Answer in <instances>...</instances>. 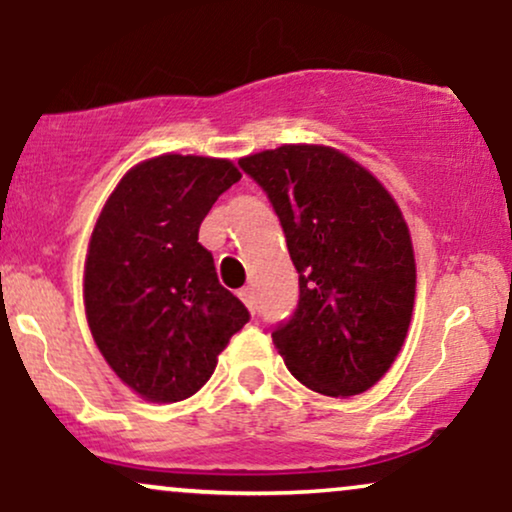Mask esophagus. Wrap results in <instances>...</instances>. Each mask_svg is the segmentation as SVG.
Listing matches in <instances>:
<instances>
[{"instance_id":"34e87169","label":"esophagus","mask_w":512,"mask_h":512,"mask_svg":"<svg viewBox=\"0 0 512 512\" xmlns=\"http://www.w3.org/2000/svg\"><path fill=\"white\" fill-rule=\"evenodd\" d=\"M238 296H240V301H243L245 305H248L250 313H255V310H257L255 291H252V289H240V291H238Z\"/></svg>"}]
</instances>
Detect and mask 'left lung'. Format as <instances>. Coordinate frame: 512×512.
<instances>
[{
  "instance_id": "left-lung-1",
  "label": "left lung",
  "mask_w": 512,
  "mask_h": 512,
  "mask_svg": "<svg viewBox=\"0 0 512 512\" xmlns=\"http://www.w3.org/2000/svg\"><path fill=\"white\" fill-rule=\"evenodd\" d=\"M267 192L298 272V305L272 339L305 387L361 395L392 366L416 293L409 228L397 202L342 151L284 144L240 158Z\"/></svg>"
}]
</instances>
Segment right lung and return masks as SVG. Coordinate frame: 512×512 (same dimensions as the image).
Instances as JSON below:
<instances>
[{
    "instance_id": "obj_1",
    "label": "right lung",
    "mask_w": 512,
    "mask_h": 512,
    "mask_svg": "<svg viewBox=\"0 0 512 512\" xmlns=\"http://www.w3.org/2000/svg\"><path fill=\"white\" fill-rule=\"evenodd\" d=\"M238 180L226 158H149L120 180L93 228L88 327L117 378L149 402L195 395L250 320L199 243L211 204Z\"/></svg>"
}]
</instances>
